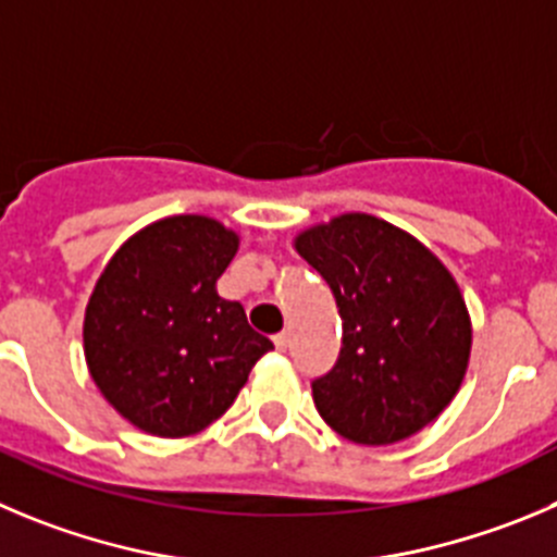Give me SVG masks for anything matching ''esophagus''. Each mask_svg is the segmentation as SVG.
<instances>
[{
    "label": "esophagus",
    "instance_id": "1",
    "mask_svg": "<svg viewBox=\"0 0 557 557\" xmlns=\"http://www.w3.org/2000/svg\"><path fill=\"white\" fill-rule=\"evenodd\" d=\"M274 346H277V351L288 349V332H280V335H274Z\"/></svg>",
    "mask_w": 557,
    "mask_h": 557
}]
</instances>
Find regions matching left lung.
Masks as SVG:
<instances>
[{"instance_id":"obj_1","label":"left lung","mask_w":557,"mask_h":557,"mask_svg":"<svg viewBox=\"0 0 557 557\" xmlns=\"http://www.w3.org/2000/svg\"><path fill=\"white\" fill-rule=\"evenodd\" d=\"M294 247L326 280L343 321L337 362L313 379L319 414L360 445L418 434L454 401L470 360L456 280L418 238L371 214L335 216Z\"/></svg>"}]
</instances>
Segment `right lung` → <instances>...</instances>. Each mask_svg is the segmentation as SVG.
Masks as SVG:
<instances>
[{
	"instance_id": "add662e5",
	"label": "right lung",
	"mask_w": 557,
	"mask_h": 557,
	"mask_svg": "<svg viewBox=\"0 0 557 557\" xmlns=\"http://www.w3.org/2000/svg\"><path fill=\"white\" fill-rule=\"evenodd\" d=\"M238 236L181 214L134 233L98 277L85 313L92 382L128 423L189 436L236 401L272 341L216 294Z\"/></svg>"
}]
</instances>
